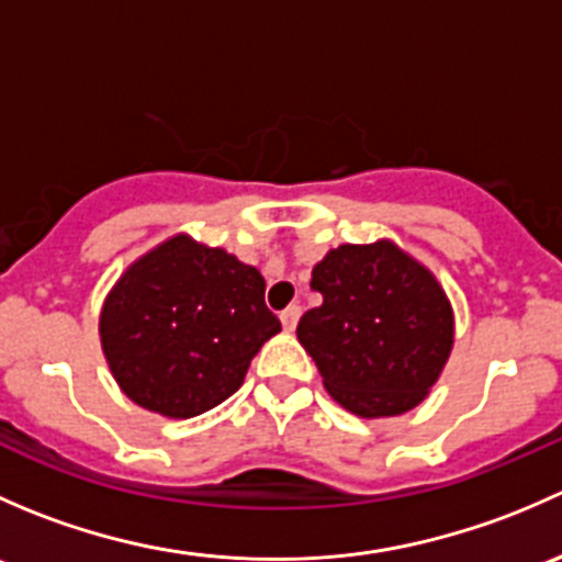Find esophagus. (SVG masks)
Segmentation results:
<instances>
[{
    "mask_svg": "<svg viewBox=\"0 0 562 562\" xmlns=\"http://www.w3.org/2000/svg\"><path fill=\"white\" fill-rule=\"evenodd\" d=\"M299 317H302V307H299V304H291V307L282 310L280 321H282V326H285V331H293V328H296Z\"/></svg>",
    "mask_w": 562,
    "mask_h": 562,
    "instance_id": "34e87169",
    "label": "esophagus"
}]
</instances>
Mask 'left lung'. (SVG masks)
I'll return each instance as SVG.
<instances>
[{
    "label": "left lung",
    "mask_w": 562,
    "mask_h": 562,
    "mask_svg": "<svg viewBox=\"0 0 562 562\" xmlns=\"http://www.w3.org/2000/svg\"><path fill=\"white\" fill-rule=\"evenodd\" d=\"M310 288L323 296L296 326L334 402L359 418L413 411L454 348V310L438 277L391 239L328 249Z\"/></svg>",
    "instance_id": "obj_1"
}]
</instances>
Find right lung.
<instances>
[{
	"label": "right lung",
	"mask_w": 562,
	"mask_h": 562,
	"mask_svg": "<svg viewBox=\"0 0 562 562\" xmlns=\"http://www.w3.org/2000/svg\"><path fill=\"white\" fill-rule=\"evenodd\" d=\"M266 280L223 247L173 234L135 258L100 310L113 381L144 411L192 418L245 383L252 356L282 331Z\"/></svg>",
	"instance_id": "1"
}]
</instances>
